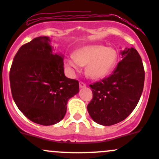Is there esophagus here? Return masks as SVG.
Listing matches in <instances>:
<instances>
[{"mask_svg":"<svg viewBox=\"0 0 159 159\" xmlns=\"http://www.w3.org/2000/svg\"><path fill=\"white\" fill-rule=\"evenodd\" d=\"M79 87H80V89H84V88H85L86 87V84H84V82H80L79 83Z\"/></svg>","mask_w":159,"mask_h":159,"instance_id":"34e87169","label":"esophagus"}]
</instances>
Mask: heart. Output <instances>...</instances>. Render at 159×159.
Segmentation results:
<instances>
[{
  "label": "heart",
  "instance_id": "heart-1",
  "mask_svg": "<svg viewBox=\"0 0 159 159\" xmlns=\"http://www.w3.org/2000/svg\"><path fill=\"white\" fill-rule=\"evenodd\" d=\"M118 52L112 48L94 44L81 48L65 60V65L71 75L85 66V75L91 79L105 78L116 66Z\"/></svg>",
  "mask_w": 159,
  "mask_h": 159
}]
</instances>
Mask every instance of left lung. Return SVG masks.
I'll use <instances>...</instances> for the list:
<instances>
[{"instance_id": "left-lung-1", "label": "left lung", "mask_w": 159, "mask_h": 159, "mask_svg": "<svg viewBox=\"0 0 159 159\" xmlns=\"http://www.w3.org/2000/svg\"><path fill=\"white\" fill-rule=\"evenodd\" d=\"M121 61L112 74L90 84L93 98L87 108L93 121L109 126L125 119L135 108L142 95L145 70L135 49L121 51Z\"/></svg>"}]
</instances>
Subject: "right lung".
Wrapping results in <instances>:
<instances>
[{
  "label": "right lung",
  "mask_w": 159,
  "mask_h": 159,
  "mask_svg": "<svg viewBox=\"0 0 159 159\" xmlns=\"http://www.w3.org/2000/svg\"><path fill=\"white\" fill-rule=\"evenodd\" d=\"M64 55L53 52L49 37L41 36L20 48L10 70L12 97L19 110L42 125L58 123L67 103L79 92L78 81L64 72Z\"/></svg>",
  "instance_id": "obj_1"
}]
</instances>
